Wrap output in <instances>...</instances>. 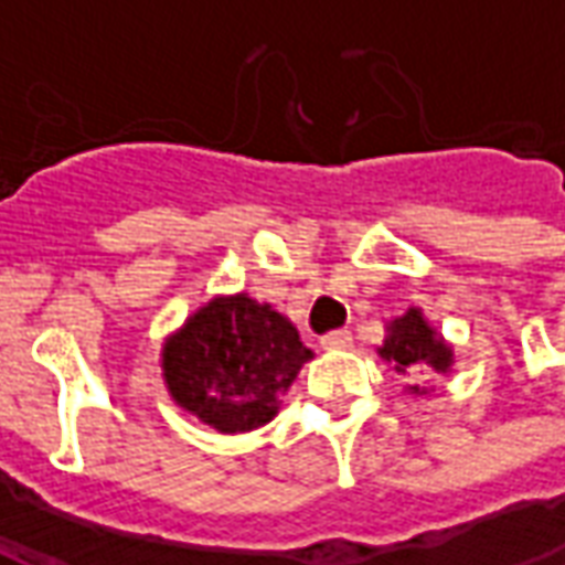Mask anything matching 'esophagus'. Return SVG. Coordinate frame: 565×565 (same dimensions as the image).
Wrapping results in <instances>:
<instances>
[{
    "label": "esophagus",
    "instance_id": "esophagus-1",
    "mask_svg": "<svg viewBox=\"0 0 565 565\" xmlns=\"http://www.w3.org/2000/svg\"><path fill=\"white\" fill-rule=\"evenodd\" d=\"M351 330H332L327 332L323 339H320V344L327 348V351H344V348H351Z\"/></svg>",
    "mask_w": 565,
    "mask_h": 565
}]
</instances>
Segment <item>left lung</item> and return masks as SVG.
<instances>
[{"label":"left lung","mask_w":565,"mask_h":565,"mask_svg":"<svg viewBox=\"0 0 565 565\" xmlns=\"http://www.w3.org/2000/svg\"><path fill=\"white\" fill-rule=\"evenodd\" d=\"M379 354L393 363L399 375H415V372H448L450 348L438 339L433 327L426 323L417 308H408L403 318L393 320L387 327V339L379 348ZM415 393H426L412 387Z\"/></svg>","instance_id":"8db88e82"}]
</instances>
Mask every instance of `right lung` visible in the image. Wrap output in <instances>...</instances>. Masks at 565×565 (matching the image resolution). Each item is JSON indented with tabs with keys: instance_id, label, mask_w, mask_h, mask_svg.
<instances>
[{
	"instance_id": "right-lung-1",
	"label": "right lung",
	"mask_w": 565,
	"mask_h": 565,
	"mask_svg": "<svg viewBox=\"0 0 565 565\" xmlns=\"http://www.w3.org/2000/svg\"><path fill=\"white\" fill-rule=\"evenodd\" d=\"M311 351L290 320L238 294L211 299L162 351L172 399L217 433L269 424Z\"/></svg>"
}]
</instances>
